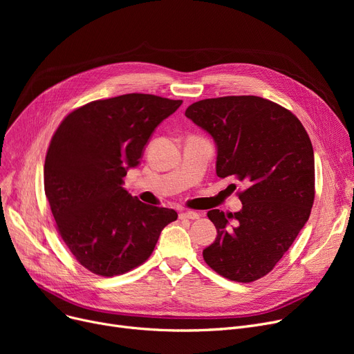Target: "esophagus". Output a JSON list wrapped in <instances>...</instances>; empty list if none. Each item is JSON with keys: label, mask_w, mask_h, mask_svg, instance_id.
<instances>
[{"label": "esophagus", "mask_w": 354, "mask_h": 354, "mask_svg": "<svg viewBox=\"0 0 354 354\" xmlns=\"http://www.w3.org/2000/svg\"><path fill=\"white\" fill-rule=\"evenodd\" d=\"M180 218H187V219H198L199 218V214L195 212V211H182L179 214Z\"/></svg>", "instance_id": "1"}]
</instances>
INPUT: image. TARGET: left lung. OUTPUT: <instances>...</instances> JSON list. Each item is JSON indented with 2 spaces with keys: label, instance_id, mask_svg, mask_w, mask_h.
<instances>
[{
  "label": "left lung",
  "instance_id": "1",
  "mask_svg": "<svg viewBox=\"0 0 354 354\" xmlns=\"http://www.w3.org/2000/svg\"><path fill=\"white\" fill-rule=\"evenodd\" d=\"M185 116L216 146V175L245 185L243 208L208 212L216 228L205 263L219 275L251 283L268 274L308 221L314 202V152L290 110L258 96H227L191 104Z\"/></svg>",
  "mask_w": 354,
  "mask_h": 354
}]
</instances>
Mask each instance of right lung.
I'll use <instances>...</instances> for the list:
<instances>
[{
  "instance_id": "obj_1",
  "label": "right lung",
  "mask_w": 354,
  "mask_h": 354,
  "mask_svg": "<svg viewBox=\"0 0 354 354\" xmlns=\"http://www.w3.org/2000/svg\"><path fill=\"white\" fill-rule=\"evenodd\" d=\"M182 104L130 93L87 103L62 122L44 163V189L57 230L77 261L97 275L124 274L145 263L169 208L146 205L122 185L155 129Z\"/></svg>"
}]
</instances>
